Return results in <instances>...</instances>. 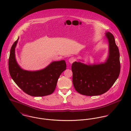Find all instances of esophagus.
I'll return each mask as SVG.
<instances>
[{
    "label": "esophagus",
    "mask_w": 131,
    "mask_h": 131,
    "mask_svg": "<svg viewBox=\"0 0 131 131\" xmlns=\"http://www.w3.org/2000/svg\"><path fill=\"white\" fill-rule=\"evenodd\" d=\"M75 61V58L74 57H71L69 59V61L70 63H73Z\"/></svg>",
    "instance_id": "1"
}]
</instances>
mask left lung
Segmentation results:
<instances>
[{
    "label": "left lung",
    "instance_id": "left-lung-1",
    "mask_svg": "<svg viewBox=\"0 0 131 131\" xmlns=\"http://www.w3.org/2000/svg\"><path fill=\"white\" fill-rule=\"evenodd\" d=\"M108 56L103 63L86 64L75 61L72 66L73 83L79 93L97 96L106 92L118 78L121 69L119 52L113 35L106 32Z\"/></svg>",
    "mask_w": 131,
    "mask_h": 131
}]
</instances>
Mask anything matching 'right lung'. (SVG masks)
Segmentation results:
<instances>
[{
    "label": "right lung",
    "instance_id": "1",
    "mask_svg": "<svg viewBox=\"0 0 131 131\" xmlns=\"http://www.w3.org/2000/svg\"><path fill=\"white\" fill-rule=\"evenodd\" d=\"M12 46L8 59V69L12 78L26 93L32 96H44L52 93L61 74L66 70L64 60L53 61L45 68L29 71L22 69L17 63L15 48L18 40Z\"/></svg>",
    "mask_w": 131,
    "mask_h": 131
}]
</instances>
